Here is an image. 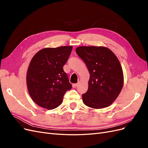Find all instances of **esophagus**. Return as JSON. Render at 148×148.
Wrapping results in <instances>:
<instances>
[{"label":"esophagus","mask_w":148,"mask_h":148,"mask_svg":"<svg viewBox=\"0 0 148 148\" xmlns=\"http://www.w3.org/2000/svg\"><path fill=\"white\" fill-rule=\"evenodd\" d=\"M78 84H79V83L73 84H72V86H73V88H76V87H77V86H78Z\"/></svg>","instance_id":"34e87169"}]
</instances>
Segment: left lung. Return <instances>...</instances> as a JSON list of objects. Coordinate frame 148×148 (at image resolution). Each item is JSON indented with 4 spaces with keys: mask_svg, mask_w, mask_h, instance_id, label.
Wrapping results in <instances>:
<instances>
[{
    "mask_svg": "<svg viewBox=\"0 0 148 148\" xmlns=\"http://www.w3.org/2000/svg\"><path fill=\"white\" fill-rule=\"evenodd\" d=\"M76 52L90 73L88 89L82 95L84 104L94 109L109 106L123 86V70L117 57L109 49L102 46H80Z\"/></svg>",
    "mask_w": 148,
    "mask_h": 148,
    "instance_id": "1",
    "label": "left lung"
}]
</instances>
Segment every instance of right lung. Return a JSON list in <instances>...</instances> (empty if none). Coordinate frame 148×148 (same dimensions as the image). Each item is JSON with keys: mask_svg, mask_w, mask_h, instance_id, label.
<instances>
[{"mask_svg": "<svg viewBox=\"0 0 148 148\" xmlns=\"http://www.w3.org/2000/svg\"><path fill=\"white\" fill-rule=\"evenodd\" d=\"M72 46L44 48L31 59L26 74L28 92L39 106L52 110L59 106L66 91L71 89L63 66Z\"/></svg>", "mask_w": 148, "mask_h": 148, "instance_id": "add662e5", "label": "right lung"}]
</instances>
